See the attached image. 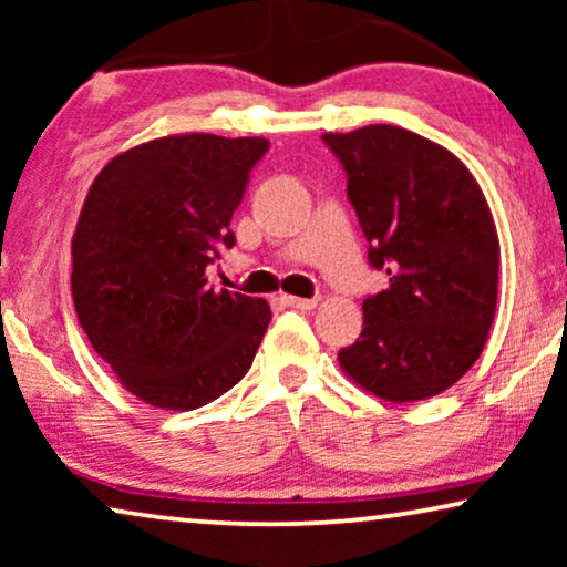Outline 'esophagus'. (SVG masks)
Returning a JSON list of instances; mask_svg holds the SVG:
<instances>
[{
	"mask_svg": "<svg viewBox=\"0 0 567 567\" xmlns=\"http://www.w3.org/2000/svg\"><path fill=\"white\" fill-rule=\"evenodd\" d=\"M281 301L286 307L291 309H315L317 299H301V297H281Z\"/></svg>",
	"mask_w": 567,
	"mask_h": 567,
	"instance_id": "34e87169",
	"label": "esophagus"
}]
</instances>
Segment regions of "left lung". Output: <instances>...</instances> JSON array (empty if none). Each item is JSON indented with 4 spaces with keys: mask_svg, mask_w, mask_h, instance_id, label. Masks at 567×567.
I'll return each instance as SVG.
<instances>
[{
    "mask_svg": "<svg viewBox=\"0 0 567 567\" xmlns=\"http://www.w3.org/2000/svg\"><path fill=\"white\" fill-rule=\"evenodd\" d=\"M348 173L369 262L386 289L363 299V330L340 369L386 402L441 394L480 359L498 301L501 243L467 165L413 131L377 123L322 134Z\"/></svg>",
    "mask_w": 567,
    "mask_h": 567,
    "instance_id": "left-lung-1",
    "label": "left lung"
}]
</instances>
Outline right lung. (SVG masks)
<instances>
[{
    "instance_id": "obj_1",
    "label": "right lung",
    "mask_w": 567,
    "mask_h": 567,
    "mask_svg": "<svg viewBox=\"0 0 567 567\" xmlns=\"http://www.w3.org/2000/svg\"><path fill=\"white\" fill-rule=\"evenodd\" d=\"M268 138L173 134L100 169L72 237V297L118 382L162 410H196L252 367L266 299L214 291L206 266L235 245L229 221Z\"/></svg>"
}]
</instances>
